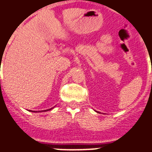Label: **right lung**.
I'll list each match as a JSON object with an SVG mask.
<instances>
[{"label": "right lung", "mask_w": 152, "mask_h": 152, "mask_svg": "<svg viewBox=\"0 0 152 152\" xmlns=\"http://www.w3.org/2000/svg\"><path fill=\"white\" fill-rule=\"evenodd\" d=\"M51 109H52V108H51ZM51 109H50V110H51ZM47 110H46V111H47Z\"/></svg>", "instance_id": "add662e5"}]
</instances>
